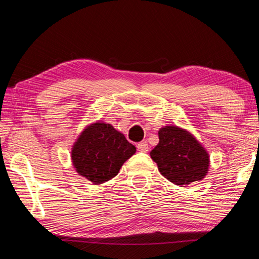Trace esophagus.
<instances>
[{"label":"esophagus","instance_id":"1","mask_svg":"<svg viewBox=\"0 0 259 259\" xmlns=\"http://www.w3.org/2000/svg\"><path fill=\"white\" fill-rule=\"evenodd\" d=\"M137 148H138V150H139V151H141V152H147V151H148V149H149V146H148V143H147L146 141H144V142H140V143H138Z\"/></svg>","mask_w":259,"mask_h":259}]
</instances>
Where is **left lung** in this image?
<instances>
[{
  "label": "left lung",
  "mask_w": 259,
  "mask_h": 259,
  "mask_svg": "<svg viewBox=\"0 0 259 259\" xmlns=\"http://www.w3.org/2000/svg\"><path fill=\"white\" fill-rule=\"evenodd\" d=\"M159 143L150 152L162 176L176 185L201 181L209 168V155L201 143L179 126L161 127Z\"/></svg>",
  "instance_id": "left-lung-1"
}]
</instances>
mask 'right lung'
Returning <instances> with one entry per match:
<instances>
[{
	"instance_id": "obj_1",
	"label": "right lung",
	"mask_w": 259,
	"mask_h": 259,
	"mask_svg": "<svg viewBox=\"0 0 259 259\" xmlns=\"http://www.w3.org/2000/svg\"><path fill=\"white\" fill-rule=\"evenodd\" d=\"M137 152L124 134L110 124L88 125L71 148V161L80 176L93 184H102L119 173L122 164Z\"/></svg>"
}]
</instances>
